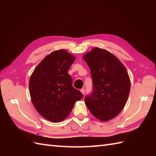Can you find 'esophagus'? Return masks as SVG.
I'll list each match as a JSON object with an SVG mask.
<instances>
[{
	"label": "esophagus",
	"mask_w": 156,
	"mask_h": 156,
	"mask_svg": "<svg viewBox=\"0 0 156 156\" xmlns=\"http://www.w3.org/2000/svg\"><path fill=\"white\" fill-rule=\"evenodd\" d=\"M81 93L84 95V93H85V90H84V88H82V89H81Z\"/></svg>",
	"instance_id": "1"
}]
</instances>
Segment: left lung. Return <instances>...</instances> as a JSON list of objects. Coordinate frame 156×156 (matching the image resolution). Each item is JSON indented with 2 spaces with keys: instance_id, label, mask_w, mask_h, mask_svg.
Instances as JSON below:
<instances>
[{
  "instance_id": "8db88e82",
  "label": "left lung",
  "mask_w": 156,
  "mask_h": 156,
  "mask_svg": "<svg viewBox=\"0 0 156 156\" xmlns=\"http://www.w3.org/2000/svg\"><path fill=\"white\" fill-rule=\"evenodd\" d=\"M90 69L93 90L84 101L92 115L108 121L123 109L128 98L131 83L124 66L107 50L94 48L83 56Z\"/></svg>"
}]
</instances>
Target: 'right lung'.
<instances>
[{
	"instance_id": "right-lung-1",
	"label": "right lung",
	"mask_w": 156,
	"mask_h": 156,
	"mask_svg": "<svg viewBox=\"0 0 156 156\" xmlns=\"http://www.w3.org/2000/svg\"><path fill=\"white\" fill-rule=\"evenodd\" d=\"M75 60L68 51L60 49L46 56L37 66L29 80L32 102L40 114L52 122L68 117L83 94L72 86L68 69Z\"/></svg>"
}]
</instances>
